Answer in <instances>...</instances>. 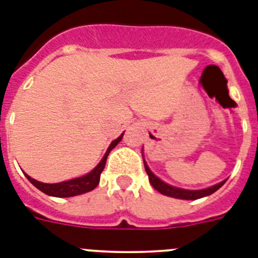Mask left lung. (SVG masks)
Here are the masks:
<instances>
[{
    "instance_id": "8db88e82",
    "label": "left lung",
    "mask_w": 258,
    "mask_h": 258,
    "mask_svg": "<svg viewBox=\"0 0 258 258\" xmlns=\"http://www.w3.org/2000/svg\"><path fill=\"white\" fill-rule=\"evenodd\" d=\"M144 160V157H143ZM144 168H146V172L148 174L149 182L151 185L155 187L156 190L164 196L172 197V198H177V199H186V201H194V199H199L203 198V197H207L210 194H213L215 192L216 190L220 189L226 181H222V182L216 183V185L211 186V187H206V189H201V190H187V189H181V187H176V186H172L169 183L164 182L162 179H160L159 177L155 176L152 173V170L149 169V166L147 165L146 160H144Z\"/></svg>"
}]
</instances>
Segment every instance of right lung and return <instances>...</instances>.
I'll list each match as a JSON object with an SVG mask.
<instances>
[{"instance_id": "1", "label": "right lung", "mask_w": 258, "mask_h": 258, "mask_svg": "<svg viewBox=\"0 0 258 258\" xmlns=\"http://www.w3.org/2000/svg\"><path fill=\"white\" fill-rule=\"evenodd\" d=\"M123 138V134L119 138H116L115 140H112L111 144L109 146L107 151H106L105 156L102 157V160L98 162V165L94 168L93 170L85 174V176L77 177V178L68 179V181H62L59 183H44L40 182V181H36V179L31 178L30 176H27L25 173V176L27 177L30 182L35 186L36 189H39L40 191H43L47 196L51 197H57V198H68V197H75L80 196V194H84V192L92 191L93 189H96L97 185L99 183V178H101V173H102L103 168L106 165V160H107V156L111 152V149L118 144Z\"/></svg>"}]
</instances>
